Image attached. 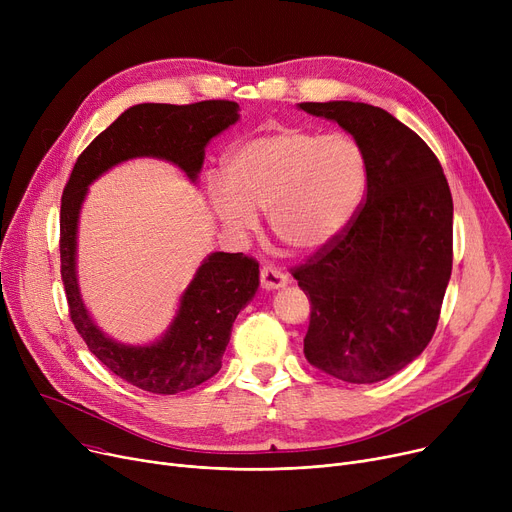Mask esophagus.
<instances>
[{
  "mask_svg": "<svg viewBox=\"0 0 512 512\" xmlns=\"http://www.w3.org/2000/svg\"><path fill=\"white\" fill-rule=\"evenodd\" d=\"M259 278H261V286L265 290H278V288H284L290 280L284 272H280L278 267L274 265H263L261 272H259Z\"/></svg>",
  "mask_w": 512,
  "mask_h": 512,
  "instance_id": "obj_1",
  "label": "esophagus"
}]
</instances>
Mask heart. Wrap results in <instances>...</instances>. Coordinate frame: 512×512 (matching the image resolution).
I'll return each mask as SVG.
<instances>
[{"mask_svg":"<svg viewBox=\"0 0 512 512\" xmlns=\"http://www.w3.org/2000/svg\"><path fill=\"white\" fill-rule=\"evenodd\" d=\"M226 184L209 182L215 215L234 232L267 211L272 232L299 253L328 249L351 226L367 188V157L344 132L282 128L236 147Z\"/></svg>","mask_w":512,"mask_h":512,"instance_id":"1","label":"heart"}]
</instances>
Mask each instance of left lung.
<instances>
[{
	"label": "left lung",
	"instance_id": "obj_1",
	"mask_svg": "<svg viewBox=\"0 0 512 512\" xmlns=\"http://www.w3.org/2000/svg\"><path fill=\"white\" fill-rule=\"evenodd\" d=\"M338 122L367 157L344 234L292 276L311 303L307 361L348 384L382 382L432 340L452 272V195L434 151L382 107L299 103Z\"/></svg>",
	"mask_w": 512,
	"mask_h": 512
}]
</instances>
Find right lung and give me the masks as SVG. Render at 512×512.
Instances as JSON below:
<instances>
[{"instance_id":"add662e5","label":"right lung","mask_w":512,"mask_h":512,"mask_svg":"<svg viewBox=\"0 0 512 512\" xmlns=\"http://www.w3.org/2000/svg\"><path fill=\"white\" fill-rule=\"evenodd\" d=\"M238 120V103L132 105L78 155L62 195L60 261L70 319L89 351L124 382L153 394L191 390L222 367L232 324L259 286V263L242 253H211L184 290L172 326L157 342L126 346L107 338L85 309L76 282L78 213L89 184L120 161L157 157L197 180L205 145Z\"/></svg>"}]
</instances>
